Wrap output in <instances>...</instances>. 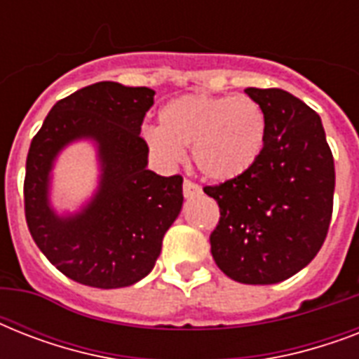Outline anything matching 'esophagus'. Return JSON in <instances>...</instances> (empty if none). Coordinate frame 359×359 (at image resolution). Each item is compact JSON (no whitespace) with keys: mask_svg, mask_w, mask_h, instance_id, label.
<instances>
[{"mask_svg":"<svg viewBox=\"0 0 359 359\" xmlns=\"http://www.w3.org/2000/svg\"><path fill=\"white\" fill-rule=\"evenodd\" d=\"M182 191H184V197H194L197 194H201V188L196 184V182H191V180L186 179L182 182Z\"/></svg>","mask_w":359,"mask_h":359,"instance_id":"obj_1","label":"esophagus"}]
</instances>
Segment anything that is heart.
Here are the masks:
<instances>
[{"instance_id": "b5f03b06", "label": "heart", "mask_w": 359, "mask_h": 359, "mask_svg": "<svg viewBox=\"0 0 359 359\" xmlns=\"http://www.w3.org/2000/svg\"><path fill=\"white\" fill-rule=\"evenodd\" d=\"M266 134V114L253 98L190 93L163 104L158 128L147 130L145 140L169 163L190 147L194 165L207 179L225 182L255 168Z\"/></svg>"}]
</instances>
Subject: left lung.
I'll return each mask as SVG.
<instances>
[{"instance_id":"8db88e82","label":"left lung","mask_w":359,"mask_h":359,"mask_svg":"<svg viewBox=\"0 0 359 359\" xmlns=\"http://www.w3.org/2000/svg\"><path fill=\"white\" fill-rule=\"evenodd\" d=\"M266 114L264 151L250 173L205 194L219 205L210 251L245 285L289 279L317 255L334 208L335 168L317 111L283 89L248 87Z\"/></svg>"}]
</instances>
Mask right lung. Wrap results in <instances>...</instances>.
Masks as SVG:
<instances>
[{"label": "right lung", "mask_w": 359, "mask_h": 359, "mask_svg": "<svg viewBox=\"0 0 359 359\" xmlns=\"http://www.w3.org/2000/svg\"><path fill=\"white\" fill-rule=\"evenodd\" d=\"M154 104L149 87L98 81L59 100L31 141L24 201L29 233L46 259L78 283L121 289L151 273L165 231L182 210V177H160L141 137ZM89 140L99 162L97 190L76 213L51 205V171L58 154Z\"/></svg>", "instance_id": "add662e5"}]
</instances>
